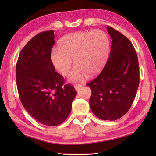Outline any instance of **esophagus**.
<instances>
[{"instance_id":"obj_1","label":"esophagus","mask_w":156,"mask_h":156,"mask_svg":"<svg viewBox=\"0 0 156 156\" xmlns=\"http://www.w3.org/2000/svg\"><path fill=\"white\" fill-rule=\"evenodd\" d=\"M82 87H83L82 84H76V85L74 86V87H75L76 91H79L82 88Z\"/></svg>"}]
</instances>
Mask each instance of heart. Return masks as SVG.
Instances as JSON below:
<instances>
[{"label": "heart", "instance_id": "obj_1", "mask_svg": "<svg viewBox=\"0 0 156 156\" xmlns=\"http://www.w3.org/2000/svg\"><path fill=\"white\" fill-rule=\"evenodd\" d=\"M109 40L100 30L78 31L63 37L59 48L51 52V60L58 72L66 76L73 60L76 67L69 75L71 82H80L89 76H95L102 69L109 54Z\"/></svg>", "mask_w": 156, "mask_h": 156}]
</instances>
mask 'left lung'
I'll return each mask as SVG.
<instances>
[{
	"label": "left lung",
	"instance_id": "8db88e82",
	"mask_svg": "<svg viewBox=\"0 0 156 156\" xmlns=\"http://www.w3.org/2000/svg\"><path fill=\"white\" fill-rule=\"evenodd\" d=\"M107 31L112 38L109 59L98 76L87 86L91 89L89 105L94 115L103 120H115L133 104L140 83V70L131 42L110 26Z\"/></svg>",
	"mask_w": 156,
	"mask_h": 156
}]
</instances>
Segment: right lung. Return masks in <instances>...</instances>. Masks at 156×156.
<instances>
[{
    "label": "right lung",
    "instance_id": "add662e5",
    "mask_svg": "<svg viewBox=\"0 0 156 156\" xmlns=\"http://www.w3.org/2000/svg\"><path fill=\"white\" fill-rule=\"evenodd\" d=\"M54 30L43 31L26 44L18 56L16 79L21 102L31 117L54 126L69 115L77 91L55 71L51 52Z\"/></svg>",
    "mask_w": 156,
    "mask_h": 156
}]
</instances>
